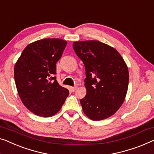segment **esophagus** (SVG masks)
Instances as JSON below:
<instances>
[{
    "mask_svg": "<svg viewBox=\"0 0 154 154\" xmlns=\"http://www.w3.org/2000/svg\"><path fill=\"white\" fill-rule=\"evenodd\" d=\"M77 88H78L77 87H71V88H70V90L72 91V92H75V91L77 90Z\"/></svg>",
    "mask_w": 154,
    "mask_h": 154,
    "instance_id": "esophagus-1",
    "label": "esophagus"
}]
</instances>
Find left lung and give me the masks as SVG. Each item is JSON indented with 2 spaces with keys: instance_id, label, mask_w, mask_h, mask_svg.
I'll return each instance as SVG.
<instances>
[{
  "instance_id": "1",
  "label": "left lung",
  "mask_w": 154,
  "mask_h": 154,
  "mask_svg": "<svg viewBox=\"0 0 154 154\" xmlns=\"http://www.w3.org/2000/svg\"><path fill=\"white\" fill-rule=\"evenodd\" d=\"M73 48L83 62L87 93L81 99L82 110L94 121L111 117L125 100L129 73L115 48L97 40L74 42Z\"/></svg>"
}]
</instances>
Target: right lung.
<instances>
[{
	"instance_id": "right-lung-1",
	"label": "right lung",
	"mask_w": 154,
	"mask_h": 154,
	"mask_svg": "<svg viewBox=\"0 0 154 154\" xmlns=\"http://www.w3.org/2000/svg\"><path fill=\"white\" fill-rule=\"evenodd\" d=\"M67 42L46 38L29 44L14 66L20 99L30 112L42 117L58 112L69 92L56 81V63Z\"/></svg>"
}]
</instances>
